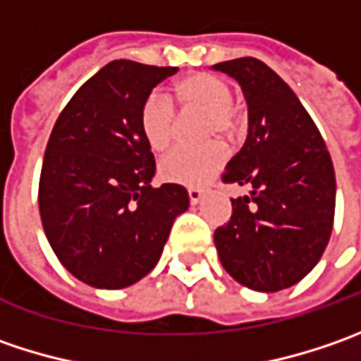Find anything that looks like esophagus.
<instances>
[{
    "instance_id": "obj_1",
    "label": "esophagus",
    "mask_w": 361,
    "mask_h": 361,
    "mask_svg": "<svg viewBox=\"0 0 361 361\" xmlns=\"http://www.w3.org/2000/svg\"><path fill=\"white\" fill-rule=\"evenodd\" d=\"M187 192H188V201L192 202V204H197V202L202 199V192L199 190V188L190 187V188H187Z\"/></svg>"
}]
</instances>
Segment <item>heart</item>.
<instances>
[{
  "mask_svg": "<svg viewBox=\"0 0 361 361\" xmlns=\"http://www.w3.org/2000/svg\"><path fill=\"white\" fill-rule=\"evenodd\" d=\"M174 98L185 108H204V132L207 136L227 134L237 130V114L233 108V90L223 78L209 72H195L180 78L174 86ZM138 126L146 145L152 150H166L174 138L176 108L173 100L154 90L142 100L138 112ZM227 160V148L223 142L213 140L201 146H176L160 160V176L166 183L199 187L223 169Z\"/></svg>",
  "mask_w": 361,
  "mask_h": 361,
  "instance_id": "obj_1",
  "label": "heart"
}]
</instances>
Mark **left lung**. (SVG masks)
<instances>
[{
  "label": "left lung",
  "instance_id": "1",
  "mask_svg": "<svg viewBox=\"0 0 361 361\" xmlns=\"http://www.w3.org/2000/svg\"><path fill=\"white\" fill-rule=\"evenodd\" d=\"M235 78L249 106V134L223 173L227 185H249L231 199L229 223L215 247L235 281L281 291L317 265L334 229L336 173L315 122L295 92L257 58L213 66Z\"/></svg>",
  "mask_w": 361,
  "mask_h": 361
}]
</instances>
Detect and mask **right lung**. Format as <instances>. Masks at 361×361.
<instances>
[{
	"instance_id": "right-lung-1",
	"label": "right lung",
	"mask_w": 361,
	"mask_h": 361,
	"mask_svg": "<svg viewBox=\"0 0 361 361\" xmlns=\"http://www.w3.org/2000/svg\"><path fill=\"white\" fill-rule=\"evenodd\" d=\"M178 68L114 60L84 82L49 134L39 216L56 257L98 289L136 283L159 261L188 192L154 188V157L138 126L146 96Z\"/></svg>"
}]
</instances>
